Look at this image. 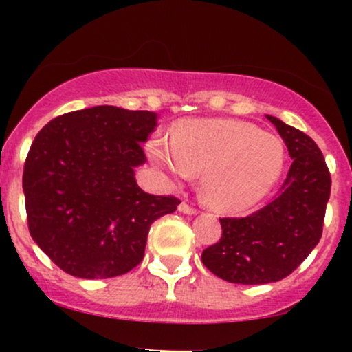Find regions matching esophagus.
I'll list each match as a JSON object with an SVG mask.
<instances>
[{
  "instance_id": "esophagus-1",
  "label": "esophagus",
  "mask_w": 352,
  "mask_h": 352,
  "mask_svg": "<svg viewBox=\"0 0 352 352\" xmlns=\"http://www.w3.org/2000/svg\"><path fill=\"white\" fill-rule=\"evenodd\" d=\"M179 212L182 213H187V215H195L197 210L193 207H190L188 204H185V201H182V204L179 205Z\"/></svg>"
}]
</instances>
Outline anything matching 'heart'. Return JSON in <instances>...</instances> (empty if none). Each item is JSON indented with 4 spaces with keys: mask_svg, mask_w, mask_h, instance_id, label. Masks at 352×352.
I'll return each instance as SVG.
<instances>
[{
    "mask_svg": "<svg viewBox=\"0 0 352 352\" xmlns=\"http://www.w3.org/2000/svg\"><path fill=\"white\" fill-rule=\"evenodd\" d=\"M147 151L173 180L201 173V201L223 213L243 212L265 199L286 162L285 145L276 135L235 119L184 120L172 142L153 137Z\"/></svg>",
    "mask_w": 352,
    "mask_h": 352,
    "instance_id": "b5f03b06",
    "label": "heart"
}]
</instances>
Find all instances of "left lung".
I'll return each mask as SVG.
<instances>
[{
    "mask_svg": "<svg viewBox=\"0 0 352 352\" xmlns=\"http://www.w3.org/2000/svg\"><path fill=\"white\" fill-rule=\"evenodd\" d=\"M293 164L274 199L243 218H220L221 238L201 253V261L221 280L265 285L288 276L319 243L331 175L321 151L305 132L273 116Z\"/></svg>",
    "mask_w": 352,
    "mask_h": 352,
    "instance_id": "obj_1",
    "label": "left lung"
}]
</instances>
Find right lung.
<instances>
[{"label": "right lung", "mask_w": 352, "mask_h": 352, "mask_svg": "<svg viewBox=\"0 0 352 352\" xmlns=\"http://www.w3.org/2000/svg\"><path fill=\"white\" fill-rule=\"evenodd\" d=\"M155 125L153 112L96 106L56 117L36 135L23 172L28 227L63 272L86 280L131 272L151 225L177 210L179 199L135 182Z\"/></svg>", "instance_id": "right-lung-1"}]
</instances>
